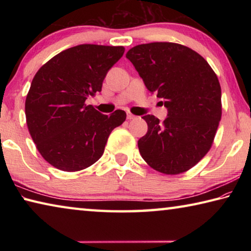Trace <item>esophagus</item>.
<instances>
[{
    "instance_id": "esophagus-1",
    "label": "esophagus",
    "mask_w": 251,
    "mask_h": 251,
    "mask_svg": "<svg viewBox=\"0 0 251 251\" xmlns=\"http://www.w3.org/2000/svg\"><path fill=\"white\" fill-rule=\"evenodd\" d=\"M136 118H137V116H135L134 114H131V113H127V120H129V121H134V120H136Z\"/></svg>"
}]
</instances>
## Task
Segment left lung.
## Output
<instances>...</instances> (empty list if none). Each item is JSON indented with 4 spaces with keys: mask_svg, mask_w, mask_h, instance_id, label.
Here are the masks:
<instances>
[{
    "mask_svg": "<svg viewBox=\"0 0 251 251\" xmlns=\"http://www.w3.org/2000/svg\"><path fill=\"white\" fill-rule=\"evenodd\" d=\"M126 57L168 109L163 123L143 116L148 125L138 141L143 159L165 175L189 171L209 151L222 118L217 75L201 55L171 42L136 45Z\"/></svg>",
    "mask_w": 251,
    "mask_h": 251,
    "instance_id": "1",
    "label": "left lung"
}]
</instances>
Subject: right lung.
<instances>
[{"instance_id":"right-lung-1","label":"right lung","mask_w":251,"mask_h":251,"mask_svg":"<svg viewBox=\"0 0 251 251\" xmlns=\"http://www.w3.org/2000/svg\"><path fill=\"white\" fill-rule=\"evenodd\" d=\"M124 52V46L77 45L36 72L25 100L26 124L37 151L55 168L78 172L92 166L112 130L125 122L124 110L104 115L86 105Z\"/></svg>"}]
</instances>
